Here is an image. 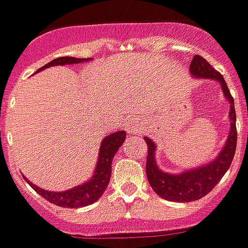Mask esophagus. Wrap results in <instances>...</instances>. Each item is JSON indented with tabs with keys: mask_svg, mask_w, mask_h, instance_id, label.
<instances>
[{
	"mask_svg": "<svg viewBox=\"0 0 248 248\" xmlns=\"http://www.w3.org/2000/svg\"><path fill=\"white\" fill-rule=\"evenodd\" d=\"M140 127H139L138 124L135 123V121H129L128 123V131L129 132H138Z\"/></svg>",
	"mask_w": 248,
	"mask_h": 248,
	"instance_id": "obj_1",
	"label": "esophagus"
}]
</instances>
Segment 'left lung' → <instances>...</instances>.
Wrapping results in <instances>:
<instances>
[{
  "label": "left lung",
  "instance_id": "8db88e82",
  "mask_svg": "<svg viewBox=\"0 0 248 248\" xmlns=\"http://www.w3.org/2000/svg\"><path fill=\"white\" fill-rule=\"evenodd\" d=\"M190 73L193 77H197V78L217 80L221 84L225 98L231 103V110H229L231 131L226 139V143L219 152L218 157L205 166L192 168L181 174H168V172L161 171L156 164V158H155L156 145L152 139L145 138V142L148 143L146 176H148L149 184L160 197L170 202H179V203H189V202L199 200L214 189L232 164L234 152H236V143H237L233 98L229 92V88L226 87L222 74L217 72L214 67L210 66V63L207 62L204 58L199 55H196L190 63Z\"/></svg>",
  "mask_w": 248,
  "mask_h": 248
}]
</instances>
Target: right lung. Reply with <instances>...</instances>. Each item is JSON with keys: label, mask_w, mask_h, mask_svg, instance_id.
Listing matches in <instances>:
<instances>
[{"label": "right lung", "mask_w": 248, "mask_h": 248, "mask_svg": "<svg viewBox=\"0 0 248 248\" xmlns=\"http://www.w3.org/2000/svg\"><path fill=\"white\" fill-rule=\"evenodd\" d=\"M90 59H80V58H72V56H62L58 59H53L49 63H46L41 69H38L37 73L41 72L46 67L51 66H58V64H76V63L87 62ZM125 132L124 131H117L114 134H110L106 138L102 140L99 149V157L98 163L95 167V172L93 176L91 178L88 182H84L81 185L76 186L73 189L64 190V192H48L44 190L41 187L35 186L30 181H26L30 184L34 190L40 196H43L45 200H48L49 203L56 205H61L64 208H78V207H85L92 203H95L100 196L103 195V192L106 190V187L109 185L110 174H111V161L114 155L117 153L119 148L123 145V142L125 140Z\"/></svg>", "instance_id": "right-lung-1"}]
</instances>
